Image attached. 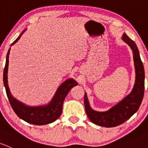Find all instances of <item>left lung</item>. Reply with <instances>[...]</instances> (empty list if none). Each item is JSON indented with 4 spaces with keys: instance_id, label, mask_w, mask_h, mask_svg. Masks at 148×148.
Here are the masks:
<instances>
[{
    "instance_id": "left-lung-1",
    "label": "left lung",
    "mask_w": 148,
    "mask_h": 148,
    "mask_svg": "<svg viewBox=\"0 0 148 148\" xmlns=\"http://www.w3.org/2000/svg\"><path fill=\"white\" fill-rule=\"evenodd\" d=\"M121 39L130 47L133 54L136 81L131 92L106 111H96L93 109L86 92L84 95L85 109L88 119L96 125L106 127H116L125 122L138 111L143 99L145 71L138 47L125 33H123Z\"/></svg>"
}]
</instances>
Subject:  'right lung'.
I'll use <instances>...</instances> for the list:
<instances>
[{
    "label": "right lung",
    "mask_w": 148,
    "mask_h": 148,
    "mask_svg": "<svg viewBox=\"0 0 148 148\" xmlns=\"http://www.w3.org/2000/svg\"><path fill=\"white\" fill-rule=\"evenodd\" d=\"M26 29L21 32L18 38L11 44V46L20 40ZM10 48L8 49L6 56L5 66L3 71V84L5 88L6 94L12 108L20 119L33 125H42L51 123L56 121L62 114V106L66 95L74 86H77L78 83L74 79H67L60 84L55 94L47 104L32 106L26 105L20 101L11 94L8 84V71L9 64V54Z\"/></svg>",
    "instance_id": "obj_1"
}]
</instances>
